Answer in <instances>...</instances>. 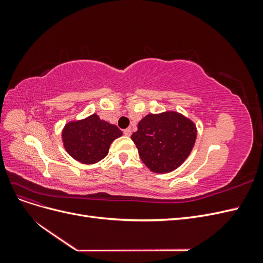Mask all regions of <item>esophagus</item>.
<instances>
[{
	"label": "esophagus",
	"instance_id": "obj_1",
	"mask_svg": "<svg viewBox=\"0 0 263 263\" xmlns=\"http://www.w3.org/2000/svg\"><path fill=\"white\" fill-rule=\"evenodd\" d=\"M124 135H125V136H130V135H132V129L130 128H126V129H124Z\"/></svg>",
	"mask_w": 263,
	"mask_h": 263
}]
</instances>
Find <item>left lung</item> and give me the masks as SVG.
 I'll return each mask as SVG.
<instances>
[{
    "instance_id": "1",
    "label": "left lung",
    "mask_w": 263,
    "mask_h": 263,
    "mask_svg": "<svg viewBox=\"0 0 263 263\" xmlns=\"http://www.w3.org/2000/svg\"><path fill=\"white\" fill-rule=\"evenodd\" d=\"M140 159L157 173L177 169L192 150L196 139L195 125L178 113L149 114L132 135Z\"/></svg>"
}]
</instances>
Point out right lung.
<instances>
[{"mask_svg":"<svg viewBox=\"0 0 263 263\" xmlns=\"http://www.w3.org/2000/svg\"><path fill=\"white\" fill-rule=\"evenodd\" d=\"M121 136V129L102 121L97 114L67 124L62 132L63 145L68 154L85 164L97 163L105 158L110 144Z\"/></svg>","mask_w":263,"mask_h":263,"instance_id":"1","label":"right lung"}]
</instances>
